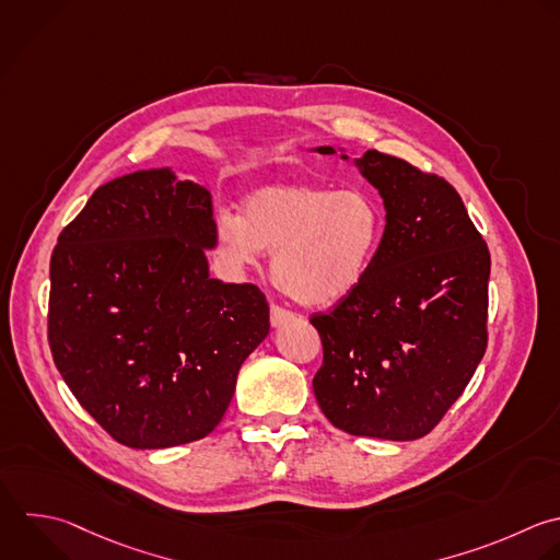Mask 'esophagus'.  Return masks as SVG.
<instances>
[{"mask_svg":"<svg viewBox=\"0 0 560 560\" xmlns=\"http://www.w3.org/2000/svg\"><path fill=\"white\" fill-rule=\"evenodd\" d=\"M293 317L295 315L291 311H287V308L278 306V304H271V326H282V324L291 322Z\"/></svg>","mask_w":560,"mask_h":560,"instance_id":"obj_1","label":"esophagus"}]
</instances>
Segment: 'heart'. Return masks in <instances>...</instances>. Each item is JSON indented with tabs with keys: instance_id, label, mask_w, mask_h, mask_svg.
I'll return each mask as SVG.
<instances>
[{
	"instance_id": "b5f03b06",
	"label": "heart",
	"mask_w": 560,
	"mask_h": 560,
	"mask_svg": "<svg viewBox=\"0 0 560 560\" xmlns=\"http://www.w3.org/2000/svg\"><path fill=\"white\" fill-rule=\"evenodd\" d=\"M383 234V214L363 190L267 186L252 192L245 214L221 212L217 243L236 267L273 252V282L291 300L328 306L365 276Z\"/></svg>"
}]
</instances>
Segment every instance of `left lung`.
I'll list each match as a JSON object with an SVG mask.
<instances>
[{
  "label": "left lung",
  "instance_id": "1",
  "mask_svg": "<svg viewBox=\"0 0 560 560\" xmlns=\"http://www.w3.org/2000/svg\"><path fill=\"white\" fill-rule=\"evenodd\" d=\"M357 166L383 197L385 232L354 291L311 317L324 348L313 389L350 435L418 440L486 352L490 254L446 179L378 151Z\"/></svg>",
  "mask_w": 560,
  "mask_h": 560
}]
</instances>
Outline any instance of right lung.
<instances>
[{
    "mask_svg": "<svg viewBox=\"0 0 560 560\" xmlns=\"http://www.w3.org/2000/svg\"><path fill=\"white\" fill-rule=\"evenodd\" d=\"M214 245L210 192L168 168L101 186L59 236L50 350L77 400L125 446L206 438L269 332L256 284L210 278Z\"/></svg>",
    "mask_w": 560,
    "mask_h": 560,
    "instance_id": "1",
    "label": "right lung"
}]
</instances>
